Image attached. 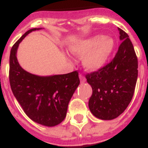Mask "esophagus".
Segmentation results:
<instances>
[{"label": "esophagus", "instance_id": "1", "mask_svg": "<svg viewBox=\"0 0 148 148\" xmlns=\"http://www.w3.org/2000/svg\"><path fill=\"white\" fill-rule=\"evenodd\" d=\"M79 78L81 82H86V78L85 77V76H83L82 74H79Z\"/></svg>", "mask_w": 148, "mask_h": 148}]
</instances>
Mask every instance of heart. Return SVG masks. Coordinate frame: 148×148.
Listing matches in <instances>:
<instances>
[{"instance_id": "b5f03b06", "label": "heart", "mask_w": 148, "mask_h": 148, "mask_svg": "<svg viewBox=\"0 0 148 148\" xmlns=\"http://www.w3.org/2000/svg\"><path fill=\"white\" fill-rule=\"evenodd\" d=\"M114 46L113 38L99 34L77 40L69 49L72 54L82 57V65L86 71L95 72L107 64Z\"/></svg>"}]
</instances>
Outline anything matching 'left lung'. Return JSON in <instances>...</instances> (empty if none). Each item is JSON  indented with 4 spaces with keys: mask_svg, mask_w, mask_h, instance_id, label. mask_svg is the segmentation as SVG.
I'll list each match as a JSON object with an SVG mask.
<instances>
[{
    "mask_svg": "<svg viewBox=\"0 0 148 148\" xmlns=\"http://www.w3.org/2000/svg\"><path fill=\"white\" fill-rule=\"evenodd\" d=\"M121 41L112 61L99 71L86 74L92 88L88 108L95 117L112 120L129 106L138 76V61L129 35L119 28Z\"/></svg>",
    "mask_w": 148,
    "mask_h": 148,
    "instance_id": "left-lung-1",
    "label": "left lung"
}]
</instances>
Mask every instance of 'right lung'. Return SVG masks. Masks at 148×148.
I'll list each match as a JSON object with an SVG mask.
<instances>
[{
    "mask_svg": "<svg viewBox=\"0 0 148 148\" xmlns=\"http://www.w3.org/2000/svg\"><path fill=\"white\" fill-rule=\"evenodd\" d=\"M29 29L13 45L9 59V82L17 101L29 119L38 124L57 125L66 115L69 102L80 84L77 71L66 74L38 76L22 68L16 53L18 45L32 31Z\"/></svg>",
    "mask_w": 148,
    "mask_h": 148,
    "instance_id": "obj_1",
    "label": "right lung"
}]
</instances>
